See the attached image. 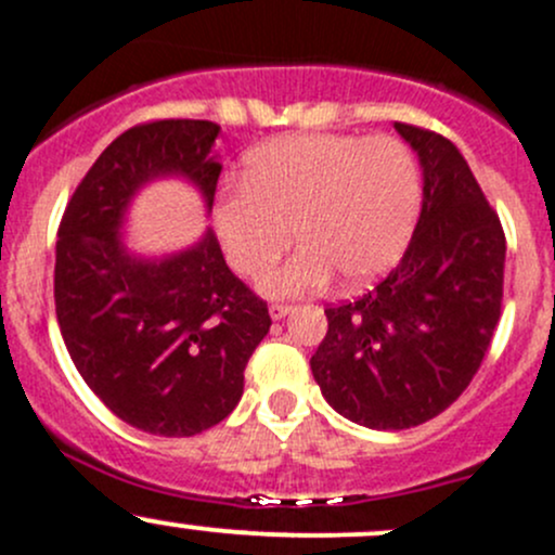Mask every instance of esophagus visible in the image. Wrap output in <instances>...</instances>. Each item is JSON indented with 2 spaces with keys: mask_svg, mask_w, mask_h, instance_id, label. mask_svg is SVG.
<instances>
[{
  "mask_svg": "<svg viewBox=\"0 0 555 555\" xmlns=\"http://www.w3.org/2000/svg\"><path fill=\"white\" fill-rule=\"evenodd\" d=\"M289 311H293V306H287V302H271V306H268L271 319H284Z\"/></svg>",
  "mask_w": 555,
  "mask_h": 555,
  "instance_id": "esophagus-1",
  "label": "esophagus"
}]
</instances>
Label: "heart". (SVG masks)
<instances>
[{"instance_id": "b5f03b06", "label": "heart", "mask_w": 555, "mask_h": 555, "mask_svg": "<svg viewBox=\"0 0 555 555\" xmlns=\"http://www.w3.org/2000/svg\"><path fill=\"white\" fill-rule=\"evenodd\" d=\"M238 189L212 207L225 260L238 276H260L295 238L300 249L262 276L266 295L324 289L343 273L364 284L393 266L417 223L420 167L390 135L273 138L244 156ZM294 231L289 232L288 229Z\"/></svg>"}]
</instances>
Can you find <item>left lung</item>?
<instances>
[{
  "label": "left lung",
  "instance_id": "left-lung-1",
  "mask_svg": "<svg viewBox=\"0 0 555 555\" xmlns=\"http://www.w3.org/2000/svg\"><path fill=\"white\" fill-rule=\"evenodd\" d=\"M423 165V209L399 266L353 302L324 308L311 372L335 412L404 430L468 388L503 306L505 233L457 145L396 121Z\"/></svg>",
  "mask_w": 555,
  "mask_h": 555
}]
</instances>
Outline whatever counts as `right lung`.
Listing matches in <instances>:
<instances>
[{
  "label": "right lung",
  "instance_id": "1",
  "mask_svg": "<svg viewBox=\"0 0 555 555\" xmlns=\"http://www.w3.org/2000/svg\"><path fill=\"white\" fill-rule=\"evenodd\" d=\"M218 132L204 119L130 127L81 178L57 229L55 313L74 366L116 417L154 436H196L229 417L271 326L212 231L162 260L121 242L127 204L165 175L191 180L212 209Z\"/></svg>",
  "mask_w": 555,
  "mask_h": 555
}]
</instances>
